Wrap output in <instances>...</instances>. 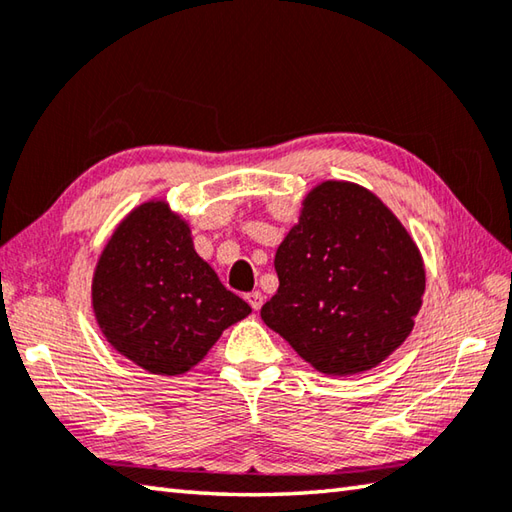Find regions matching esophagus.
<instances>
[{
	"instance_id": "34e87169",
	"label": "esophagus",
	"mask_w": 512,
	"mask_h": 512,
	"mask_svg": "<svg viewBox=\"0 0 512 512\" xmlns=\"http://www.w3.org/2000/svg\"><path fill=\"white\" fill-rule=\"evenodd\" d=\"M246 299H248V304L253 306V310H259V308H262V304H264V295L259 293V290H253V293H248Z\"/></svg>"
}]
</instances>
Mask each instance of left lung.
<instances>
[{
  "label": "left lung",
  "mask_w": 512,
  "mask_h": 512,
  "mask_svg": "<svg viewBox=\"0 0 512 512\" xmlns=\"http://www.w3.org/2000/svg\"><path fill=\"white\" fill-rule=\"evenodd\" d=\"M275 270L279 288L262 306L264 324L319 373L339 377L364 373L404 342L426 286L406 228L348 182L310 190Z\"/></svg>",
  "instance_id": "left-lung-1"
}]
</instances>
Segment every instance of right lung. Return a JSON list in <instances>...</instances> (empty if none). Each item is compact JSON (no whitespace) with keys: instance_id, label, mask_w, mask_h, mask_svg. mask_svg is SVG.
Segmentation results:
<instances>
[{"instance_id":"obj_1","label":"right lung","mask_w":512,"mask_h":512,"mask_svg":"<svg viewBox=\"0 0 512 512\" xmlns=\"http://www.w3.org/2000/svg\"><path fill=\"white\" fill-rule=\"evenodd\" d=\"M93 308L110 346L157 375L186 373L250 313L164 202L142 204L117 226L97 262Z\"/></svg>"}]
</instances>
